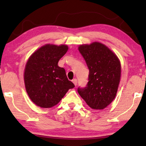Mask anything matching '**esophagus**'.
Masks as SVG:
<instances>
[{"mask_svg": "<svg viewBox=\"0 0 146 146\" xmlns=\"http://www.w3.org/2000/svg\"><path fill=\"white\" fill-rule=\"evenodd\" d=\"M72 82L74 83V84L75 86H77V84H78V81H77V79H74L72 80Z\"/></svg>", "mask_w": 146, "mask_h": 146, "instance_id": "34e87169", "label": "esophagus"}]
</instances>
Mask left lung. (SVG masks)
Listing matches in <instances>:
<instances>
[{
    "instance_id": "8db88e82",
    "label": "left lung",
    "mask_w": 146,
    "mask_h": 146,
    "mask_svg": "<svg viewBox=\"0 0 146 146\" xmlns=\"http://www.w3.org/2000/svg\"><path fill=\"white\" fill-rule=\"evenodd\" d=\"M78 50L89 69L88 82L78 92L91 108L102 110L116 96L120 81L121 65L118 58L103 44L94 42L80 45Z\"/></svg>"
}]
</instances>
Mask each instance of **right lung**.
I'll return each mask as SVG.
<instances>
[{
	"label": "right lung",
	"instance_id": "add662e5",
	"mask_svg": "<svg viewBox=\"0 0 146 146\" xmlns=\"http://www.w3.org/2000/svg\"><path fill=\"white\" fill-rule=\"evenodd\" d=\"M66 45L46 44L35 51L26 64L24 80L27 92L38 106H54L74 84L68 80L59 60L66 53Z\"/></svg>",
	"mask_w": 146,
	"mask_h": 146
}]
</instances>
